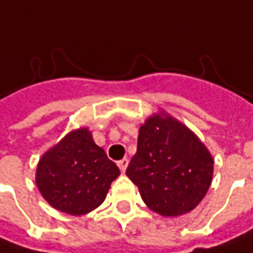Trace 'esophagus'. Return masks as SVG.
<instances>
[{"label": "esophagus", "instance_id": "1", "mask_svg": "<svg viewBox=\"0 0 253 253\" xmlns=\"http://www.w3.org/2000/svg\"><path fill=\"white\" fill-rule=\"evenodd\" d=\"M128 164H129V160H128V158H122L121 161H118V167H119V170L122 172H125Z\"/></svg>", "mask_w": 253, "mask_h": 253}]
</instances>
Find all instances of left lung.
Wrapping results in <instances>:
<instances>
[{
  "mask_svg": "<svg viewBox=\"0 0 253 253\" xmlns=\"http://www.w3.org/2000/svg\"><path fill=\"white\" fill-rule=\"evenodd\" d=\"M126 175L153 211L166 217L181 216L206 196L213 157L183 122L160 112L139 126L138 148Z\"/></svg>",
  "mask_w": 253,
  "mask_h": 253,
  "instance_id": "1",
  "label": "left lung"
}]
</instances>
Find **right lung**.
I'll return each instance as SVG.
<instances>
[{"label":"right lung","mask_w":253,"mask_h":253,"mask_svg":"<svg viewBox=\"0 0 253 253\" xmlns=\"http://www.w3.org/2000/svg\"><path fill=\"white\" fill-rule=\"evenodd\" d=\"M119 174L117 164L95 144L92 132L78 128L43 154L36 184L51 208L82 216L99 208Z\"/></svg>","instance_id":"1"}]
</instances>
